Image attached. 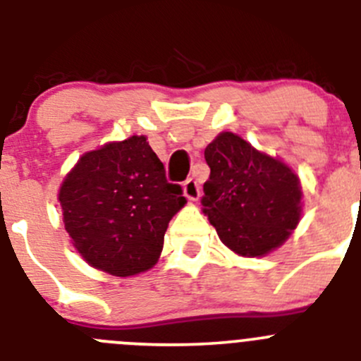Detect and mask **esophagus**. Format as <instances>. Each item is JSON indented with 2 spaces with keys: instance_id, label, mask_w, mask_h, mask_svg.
<instances>
[{
  "instance_id": "esophagus-1",
  "label": "esophagus",
  "mask_w": 361,
  "mask_h": 361,
  "mask_svg": "<svg viewBox=\"0 0 361 361\" xmlns=\"http://www.w3.org/2000/svg\"><path fill=\"white\" fill-rule=\"evenodd\" d=\"M183 192H185V196H187L188 200L196 201L197 197H200V194H201L200 183H197L194 178H188V180L183 183Z\"/></svg>"
}]
</instances>
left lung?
<instances>
[{"label":"left lung","instance_id":"obj_1","mask_svg":"<svg viewBox=\"0 0 361 361\" xmlns=\"http://www.w3.org/2000/svg\"><path fill=\"white\" fill-rule=\"evenodd\" d=\"M204 214L222 244L242 257L281 245L301 217V185L283 161L224 131L207 146Z\"/></svg>","mask_w":361,"mask_h":361}]
</instances>
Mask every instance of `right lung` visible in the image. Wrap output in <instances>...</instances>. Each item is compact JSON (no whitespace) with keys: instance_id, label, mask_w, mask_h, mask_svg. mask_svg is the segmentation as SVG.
Instances as JSON below:
<instances>
[{"instance_id":"1","label":"right lung","mask_w":361,"mask_h":361,"mask_svg":"<svg viewBox=\"0 0 361 361\" xmlns=\"http://www.w3.org/2000/svg\"><path fill=\"white\" fill-rule=\"evenodd\" d=\"M59 201L80 255L121 278L157 264L169 221L187 203L144 135L83 154L63 180Z\"/></svg>"}]
</instances>
